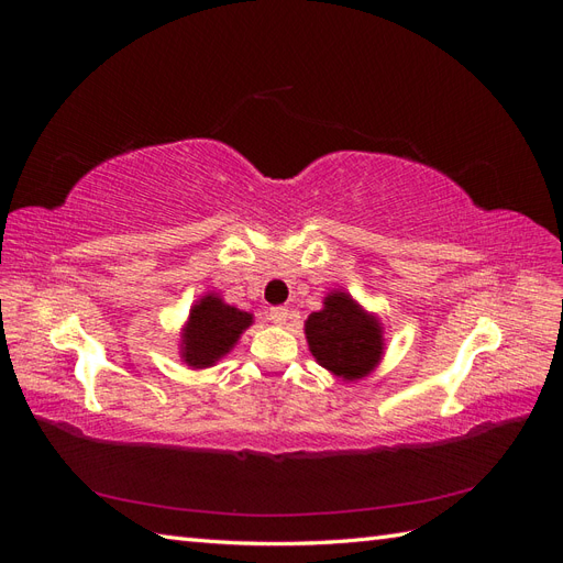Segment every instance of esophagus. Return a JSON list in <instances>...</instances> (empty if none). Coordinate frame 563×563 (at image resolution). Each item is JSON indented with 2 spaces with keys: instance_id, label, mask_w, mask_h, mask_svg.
<instances>
[{
  "instance_id": "34e87169",
  "label": "esophagus",
  "mask_w": 563,
  "mask_h": 563,
  "mask_svg": "<svg viewBox=\"0 0 563 563\" xmlns=\"http://www.w3.org/2000/svg\"><path fill=\"white\" fill-rule=\"evenodd\" d=\"M267 319L272 323H277V327H284V323L288 321V308H269Z\"/></svg>"
}]
</instances>
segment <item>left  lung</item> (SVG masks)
I'll return each instance as SVG.
<instances>
[{"instance_id": "obj_1", "label": "left lung", "mask_w": 563, "mask_h": 563, "mask_svg": "<svg viewBox=\"0 0 563 563\" xmlns=\"http://www.w3.org/2000/svg\"><path fill=\"white\" fill-rule=\"evenodd\" d=\"M305 338L321 368L331 376L356 383L383 362L385 327L343 288L329 291L323 308L305 319Z\"/></svg>"}]
</instances>
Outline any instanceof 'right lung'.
<instances>
[{"label": "right lung", "instance_id": "add662e5", "mask_svg": "<svg viewBox=\"0 0 563 563\" xmlns=\"http://www.w3.org/2000/svg\"><path fill=\"white\" fill-rule=\"evenodd\" d=\"M251 323V312L228 305L216 291L203 294L195 300L180 329V362L192 371L216 366L240 343Z\"/></svg>", "mask_w": 563, "mask_h": 563}]
</instances>
